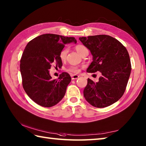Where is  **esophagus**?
<instances>
[{"mask_svg":"<svg viewBox=\"0 0 146 146\" xmlns=\"http://www.w3.org/2000/svg\"><path fill=\"white\" fill-rule=\"evenodd\" d=\"M79 75H71V79L72 80H75L79 78Z\"/></svg>","mask_w":146,"mask_h":146,"instance_id":"obj_1","label":"esophagus"}]
</instances>
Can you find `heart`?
I'll list each match as a JSON object with an SVG mask.
<instances>
[{"mask_svg": "<svg viewBox=\"0 0 146 146\" xmlns=\"http://www.w3.org/2000/svg\"><path fill=\"white\" fill-rule=\"evenodd\" d=\"M75 49L77 51V52H78L80 54H81L82 52L83 51H85V49H86V48L85 47V46L83 45H82V44H78V45L76 46ZM68 51H69V49H68V48H64L60 51V58L61 59V60L64 61L66 60V56H67ZM68 70L70 71V72H73V73H77L78 71V68L75 67V66H71Z\"/></svg>", "mask_w": 146, "mask_h": 146, "instance_id": "heart-1", "label": "heart"}]
</instances>
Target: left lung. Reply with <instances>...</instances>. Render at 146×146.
<instances>
[{
    "instance_id": "1",
    "label": "left lung",
    "mask_w": 146,
    "mask_h": 146,
    "mask_svg": "<svg viewBox=\"0 0 146 146\" xmlns=\"http://www.w3.org/2000/svg\"><path fill=\"white\" fill-rule=\"evenodd\" d=\"M91 52L93 61L88 73L100 71L98 82L88 78L83 95L90 104L97 108L106 107L122 97L131 72L129 54L117 39L108 35L79 38Z\"/></svg>"
}]
</instances>
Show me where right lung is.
Masks as SVG:
<instances>
[{
    "mask_svg": "<svg viewBox=\"0 0 146 146\" xmlns=\"http://www.w3.org/2000/svg\"><path fill=\"white\" fill-rule=\"evenodd\" d=\"M76 42L73 37L44 34L27 43L21 59L20 70L24 90L37 104L51 107L64 97L71 76L63 72L58 79L52 80L49 70L54 63L61 67L60 51L65 44Z\"/></svg>",
    "mask_w": 146,
    "mask_h": 146,
    "instance_id": "obj_1",
    "label": "right lung"
}]
</instances>
